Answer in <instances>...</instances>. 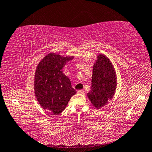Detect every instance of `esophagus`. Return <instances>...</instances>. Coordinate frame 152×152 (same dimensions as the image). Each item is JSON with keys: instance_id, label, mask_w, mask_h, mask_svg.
Returning a JSON list of instances; mask_svg holds the SVG:
<instances>
[{"instance_id": "obj_1", "label": "esophagus", "mask_w": 152, "mask_h": 152, "mask_svg": "<svg viewBox=\"0 0 152 152\" xmlns=\"http://www.w3.org/2000/svg\"><path fill=\"white\" fill-rule=\"evenodd\" d=\"M84 90H77V93H79V94H84Z\"/></svg>"}]
</instances>
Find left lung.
Listing matches in <instances>:
<instances>
[{"mask_svg": "<svg viewBox=\"0 0 152 152\" xmlns=\"http://www.w3.org/2000/svg\"><path fill=\"white\" fill-rule=\"evenodd\" d=\"M116 76L108 58L99 54L93 69L92 84L88 97L95 108H100L113 98L116 88Z\"/></svg>", "mask_w": 152, "mask_h": 152, "instance_id": "left-lung-1", "label": "left lung"}]
</instances>
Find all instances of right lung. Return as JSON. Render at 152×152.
Returning <instances> with one entry per match:
<instances>
[{
    "mask_svg": "<svg viewBox=\"0 0 152 152\" xmlns=\"http://www.w3.org/2000/svg\"><path fill=\"white\" fill-rule=\"evenodd\" d=\"M72 58L50 53L42 59L37 67L35 95L41 106L54 115L62 113L71 97L76 93L70 80L62 71L66 63Z\"/></svg>",
    "mask_w": 152,
    "mask_h": 152,
    "instance_id": "right-lung-1",
    "label": "right lung"
}]
</instances>
